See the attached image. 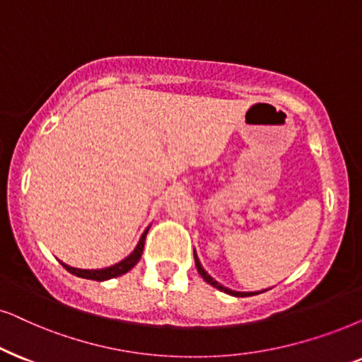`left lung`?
I'll return each instance as SVG.
<instances>
[{"label":"left lung","instance_id":"obj_1","mask_svg":"<svg viewBox=\"0 0 362 362\" xmlns=\"http://www.w3.org/2000/svg\"><path fill=\"white\" fill-rule=\"evenodd\" d=\"M194 259H195V267H197V271H199L200 276L204 277V281H205V282H209L210 286H214L215 289H218V291L226 292V294H230V296H234V297H249V296H255V294H260V292H265V291H267V289H265V291H255V292H239V291H232V289H228V287L222 286L221 282L215 281V279H214L212 276H209V272L205 271V269L202 267V264H200L199 257H197L195 249H194Z\"/></svg>","mask_w":362,"mask_h":362}]
</instances>
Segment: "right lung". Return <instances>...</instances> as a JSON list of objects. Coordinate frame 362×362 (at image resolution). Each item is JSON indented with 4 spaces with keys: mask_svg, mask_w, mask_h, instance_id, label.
<instances>
[{
    "mask_svg": "<svg viewBox=\"0 0 362 362\" xmlns=\"http://www.w3.org/2000/svg\"><path fill=\"white\" fill-rule=\"evenodd\" d=\"M150 226L145 228L144 234L139 239V244L134 249V252L130 255H127L125 259H122L120 262L110 265V267H105V269H76V267H71V265H68L65 262H62L63 267L66 269L68 272L73 274V276L76 277H81V279H90V281H108V279H113V277H118L122 276V274H127L128 271H132V269L135 267L136 262H139L140 257H141V252H144V245H145V237H147V232H148Z\"/></svg>",
    "mask_w": 362,
    "mask_h": 362,
    "instance_id": "obj_1",
    "label": "right lung"
}]
</instances>
